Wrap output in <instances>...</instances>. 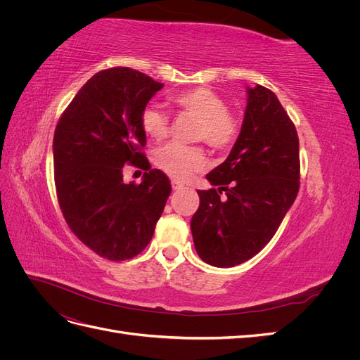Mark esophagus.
<instances>
[{
  "label": "esophagus",
  "instance_id": "34e87169",
  "mask_svg": "<svg viewBox=\"0 0 360 360\" xmlns=\"http://www.w3.org/2000/svg\"><path fill=\"white\" fill-rule=\"evenodd\" d=\"M171 186H172V191H180V189H183V188H184L181 183H179V181H176V180L171 181Z\"/></svg>",
  "mask_w": 360,
  "mask_h": 360
}]
</instances>
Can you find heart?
<instances>
[{
    "mask_svg": "<svg viewBox=\"0 0 360 360\" xmlns=\"http://www.w3.org/2000/svg\"><path fill=\"white\" fill-rule=\"evenodd\" d=\"M172 105L180 112L189 114L198 120L195 127V138L205 141L217 150L231 147L238 136L240 124L238 120L226 111V102L209 86H197L188 91L171 97ZM141 127L144 134L160 141L168 135L169 118L156 105H147L141 111ZM155 163L169 177L184 181L192 177L193 172L205 167V155L200 147H186L171 143L159 148L155 155Z\"/></svg>",
    "mask_w": 360,
    "mask_h": 360,
    "instance_id": "1",
    "label": "heart"
}]
</instances>
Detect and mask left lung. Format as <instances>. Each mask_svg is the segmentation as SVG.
<instances>
[{
    "instance_id": "8db88e82",
    "label": "left lung",
    "mask_w": 360,
    "mask_h": 360,
    "mask_svg": "<svg viewBox=\"0 0 360 360\" xmlns=\"http://www.w3.org/2000/svg\"><path fill=\"white\" fill-rule=\"evenodd\" d=\"M246 94L240 134L225 162L205 176L217 189L198 191L200 207L191 221L197 254L214 267H234L257 255L299 192L296 127L274 91L255 85L246 86Z\"/></svg>"
}]
</instances>
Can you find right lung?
<instances>
[{
	"mask_svg": "<svg viewBox=\"0 0 360 360\" xmlns=\"http://www.w3.org/2000/svg\"><path fill=\"white\" fill-rule=\"evenodd\" d=\"M163 84L129 68L96 73L76 93L53 135L57 197L70 230L112 261L143 252L171 193L168 177L148 168L144 110ZM146 169L139 185L124 184L122 167Z\"/></svg>",
	"mask_w": 360,
	"mask_h": 360,
	"instance_id": "add662e5",
	"label": "right lung"
}]
</instances>
